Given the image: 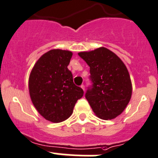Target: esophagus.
<instances>
[{"mask_svg": "<svg viewBox=\"0 0 158 158\" xmlns=\"http://www.w3.org/2000/svg\"><path fill=\"white\" fill-rule=\"evenodd\" d=\"M81 88H82L83 89V90H85V88H84V84H82V85H81Z\"/></svg>", "mask_w": 158, "mask_h": 158, "instance_id": "obj_1", "label": "esophagus"}]
</instances>
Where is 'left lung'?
<instances>
[{
    "label": "left lung",
    "mask_w": 158,
    "mask_h": 158,
    "mask_svg": "<svg viewBox=\"0 0 158 158\" xmlns=\"http://www.w3.org/2000/svg\"><path fill=\"white\" fill-rule=\"evenodd\" d=\"M90 67L93 85L85 94L94 113L103 120L119 116L128 104L132 84L127 67L119 57L107 48L78 53Z\"/></svg>",
    "instance_id": "obj_1"
}]
</instances>
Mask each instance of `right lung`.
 <instances>
[{"label":"right lung","instance_id":"add662e5","mask_svg":"<svg viewBox=\"0 0 158 158\" xmlns=\"http://www.w3.org/2000/svg\"><path fill=\"white\" fill-rule=\"evenodd\" d=\"M72 55L70 51L51 50L37 60L30 74L31 101L38 113L51 122L68 119L77 100L84 95V90L73 82L68 68Z\"/></svg>","mask_w":158,"mask_h":158}]
</instances>
